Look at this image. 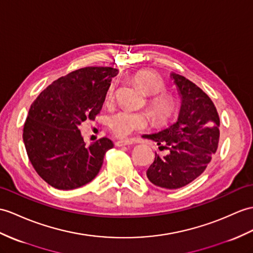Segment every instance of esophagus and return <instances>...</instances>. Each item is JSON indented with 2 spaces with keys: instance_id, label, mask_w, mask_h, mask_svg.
<instances>
[{
  "instance_id": "34e87169",
  "label": "esophagus",
  "mask_w": 253,
  "mask_h": 253,
  "mask_svg": "<svg viewBox=\"0 0 253 253\" xmlns=\"http://www.w3.org/2000/svg\"><path fill=\"white\" fill-rule=\"evenodd\" d=\"M134 143V141L132 139H124V140H119L115 142L116 146H123V145H130Z\"/></svg>"
}]
</instances>
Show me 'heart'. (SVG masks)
<instances>
[{
    "label": "heart",
    "instance_id": "b5f03b06",
    "mask_svg": "<svg viewBox=\"0 0 253 253\" xmlns=\"http://www.w3.org/2000/svg\"><path fill=\"white\" fill-rule=\"evenodd\" d=\"M133 80L142 88L145 93L153 95L149 100L150 109L157 120L164 121L170 115L173 107L172 98L166 92H160L163 90L165 83L162 76L153 70H141L133 75ZM115 90V84L110 85L107 99L113 98ZM150 119L144 112L122 109L111 115L109 125L111 130L117 137H125L134 130H142L149 126Z\"/></svg>",
    "mask_w": 253,
    "mask_h": 253
}]
</instances>
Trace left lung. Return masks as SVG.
<instances>
[{"instance_id":"obj_1","label":"left lung","mask_w":253,"mask_h":253,"mask_svg":"<svg viewBox=\"0 0 253 253\" xmlns=\"http://www.w3.org/2000/svg\"><path fill=\"white\" fill-rule=\"evenodd\" d=\"M181 97L178 120L163 130L143 134L160 145L146 177L156 186L174 190L191 183L207 168L218 149L220 119L213 102L184 76L170 74Z\"/></svg>"}]
</instances>
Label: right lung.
<instances>
[{
    "mask_svg": "<svg viewBox=\"0 0 253 253\" xmlns=\"http://www.w3.org/2000/svg\"><path fill=\"white\" fill-rule=\"evenodd\" d=\"M119 70L86 67L61 76L31 104L23 126L27 154L38 174L58 190H73L95 179L113 142L101 138L87 146L79 129L95 120Z\"/></svg>",
    "mask_w": 253,
    "mask_h": 253,
    "instance_id": "obj_1",
    "label": "right lung"
}]
</instances>
